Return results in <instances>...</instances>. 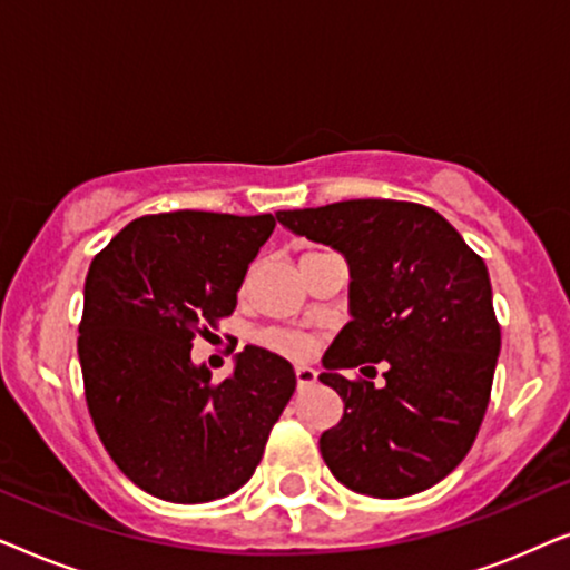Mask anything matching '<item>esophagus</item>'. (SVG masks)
Instances as JSON below:
<instances>
[{
	"mask_svg": "<svg viewBox=\"0 0 570 570\" xmlns=\"http://www.w3.org/2000/svg\"><path fill=\"white\" fill-rule=\"evenodd\" d=\"M295 381H298V389H308L316 384V371L311 365H295Z\"/></svg>",
	"mask_w": 570,
	"mask_h": 570,
	"instance_id": "34e87169",
	"label": "esophagus"
}]
</instances>
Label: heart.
I'll use <instances>...</instances> for the list:
<instances>
[{"mask_svg": "<svg viewBox=\"0 0 570 570\" xmlns=\"http://www.w3.org/2000/svg\"><path fill=\"white\" fill-rule=\"evenodd\" d=\"M262 345L287 357H306L311 353V340L298 332H267L262 334Z\"/></svg>", "mask_w": 570, "mask_h": 570, "instance_id": "heart-1", "label": "heart"}]
</instances>
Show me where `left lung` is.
Here are the masks:
<instances>
[{
	"label": "left lung",
	"instance_id": "left-lung-1",
	"mask_svg": "<svg viewBox=\"0 0 570 570\" xmlns=\"http://www.w3.org/2000/svg\"><path fill=\"white\" fill-rule=\"evenodd\" d=\"M275 215L350 267L353 318L318 376L345 402L318 439L326 466L373 498L433 488L472 449L490 402L501 326L485 262L446 217L415 202L350 199ZM381 360L390 363L384 387L341 376Z\"/></svg>",
	"mask_w": 570,
	"mask_h": 570
}]
</instances>
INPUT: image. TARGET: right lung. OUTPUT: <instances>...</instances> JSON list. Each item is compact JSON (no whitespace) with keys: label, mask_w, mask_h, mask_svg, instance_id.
Returning a JSON list of instances; mask_svg holds the SVG:
<instances>
[{"label":"right lung","mask_w":570,"mask_h":570,"mask_svg":"<svg viewBox=\"0 0 570 570\" xmlns=\"http://www.w3.org/2000/svg\"><path fill=\"white\" fill-rule=\"evenodd\" d=\"M272 230V215H145L90 264L77 340L85 400L108 456L145 493H236L291 402L293 365L269 350L246 345L220 384L191 361V340L233 314Z\"/></svg>","instance_id":"1"}]
</instances>
